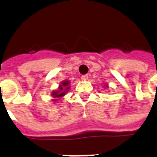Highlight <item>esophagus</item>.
Instances as JSON below:
<instances>
[{
	"instance_id": "1",
	"label": "esophagus",
	"mask_w": 157,
	"mask_h": 157,
	"mask_svg": "<svg viewBox=\"0 0 157 157\" xmlns=\"http://www.w3.org/2000/svg\"><path fill=\"white\" fill-rule=\"evenodd\" d=\"M82 81H87L88 80V75H82Z\"/></svg>"
}]
</instances>
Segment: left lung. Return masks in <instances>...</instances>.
<instances>
[{
	"instance_id": "8db88e82",
	"label": "left lung",
	"mask_w": 157,
	"mask_h": 157,
	"mask_svg": "<svg viewBox=\"0 0 157 157\" xmlns=\"http://www.w3.org/2000/svg\"><path fill=\"white\" fill-rule=\"evenodd\" d=\"M105 87H106V88H108V87H109V86H108V85H106Z\"/></svg>"
}]
</instances>
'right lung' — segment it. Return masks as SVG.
<instances>
[{
  "instance_id": "1",
  "label": "right lung",
  "mask_w": 157,
  "mask_h": 157,
  "mask_svg": "<svg viewBox=\"0 0 157 157\" xmlns=\"http://www.w3.org/2000/svg\"><path fill=\"white\" fill-rule=\"evenodd\" d=\"M70 84H71V82H70L69 80L63 81L59 85L58 89H56V90L51 92V96L54 98V99L52 100V102H58L59 99H61L69 92V90H70Z\"/></svg>"
}]
</instances>
